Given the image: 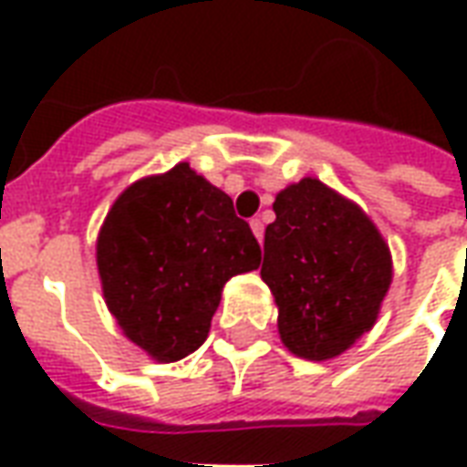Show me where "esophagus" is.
<instances>
[{"label": "esophagus", "mask_w": 467, "mask_h": 467, "mask_svg": "<svg viewBox=\"0 0 467 467\" xmlns=\"http://www.w3.org/2000/svg\"><path fill=\"white\" fill-rule=\"evenodd\" d=\"M250 227H253L254 237H257V240L263 243V237H265V224H263V220H260V217H253V220H250Z\"/></svg>", "instance_id": "34e87169"}]
</instances>
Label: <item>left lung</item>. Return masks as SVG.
Returning a JSON list of instances; mask_svg holds the SVG:
<instances>
[{"label":"left lung","mask_w":467,"mask_h":467,"mask_svg":"<svg viewBox=\"0 0 467 467\" xmlns=\"http://www.w3.org/2000/svg\"><path fill=\"white\" fill-rule=\"evenodd\" d=\"M263 280L285 348L330 360L370 330L392 280L388 244L368 214L315 177L275 197Z\"/></svg>","instance_id":"1"}]
</instances>
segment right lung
Wrapping results in <instances>:
<instances>
[{"label":"right lung","instance_id":"obj_1","mask_svg":"<svg viewBox=\"0 0 467 467\" xmlns=\"http://www.w3.org/2000/svg\"><path fill=\"white\" fill-rule=\"evenodd\" d=\"M263 260L233 200L187 162L130 184L97 237V270L122 333L160 362L207 340L224 283Z\"/></svg>","mask_w":467,"mask_h":467}]
</instances>
